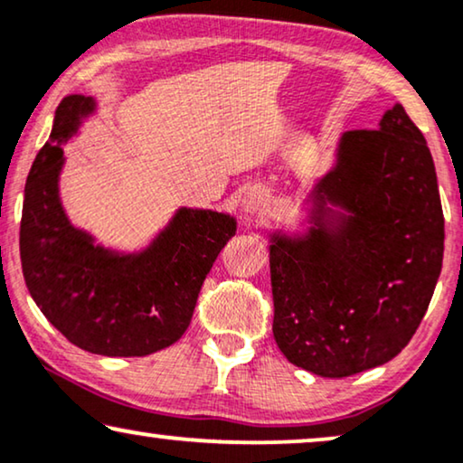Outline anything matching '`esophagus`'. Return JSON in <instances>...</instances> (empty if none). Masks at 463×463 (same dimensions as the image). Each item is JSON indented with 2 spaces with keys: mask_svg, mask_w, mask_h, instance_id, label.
<instances>
[{
  "mask_svg": "<svg viewBox=\"0 0 463 463\" xmlns=\"http://www.w3.org/2000/svg\"><path fill=\"white\" fill-rule=\"evenodd\" d=\"M240 206H242V211L246 214H261L265 208H268V195H265L263 189L252 187L242 195Z\"/></svg>",
  "mask_w": 463,
  "mask_h": 463,
  "instance_id": "esophagus-1",
  "label": "esophagus"
}]
</instances>
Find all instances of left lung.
<instances>
[{"instance_id": "8db88e82", "label": "left lung", "mask_w": 463, "mask_h": 463, "mask_svg": "<svg viewBox=\"0 0 463 463\" xmlns=\"http://www.w3.org/2000/svg\"><path fill=\"white\" fill-rule=\"evenodd\" d=\"M306 204L307 227L269 233L276 344L320 377L382 366L420 326L445 250L432 154L402 105L341 135Z\"/></svg>"}]
</instances>
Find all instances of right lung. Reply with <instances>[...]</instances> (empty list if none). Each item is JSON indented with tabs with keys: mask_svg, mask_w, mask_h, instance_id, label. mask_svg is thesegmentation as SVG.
Wrapping results in <instances>:
<instances>
[{
	"mask_svg": "<svg viewBox=\"0 0 463 463\" xmlns=\"http://www.w3.org/2000/svg\"><path fill=\"white\" fill-rule=\"evenodd\" d=\"M97 113V100L69 94L24 185L21 263L27 288L50 325L99 356H147L181 339L202 282L236 236V217L176 208L143 249L97 242L69 221L61 200L62 147Z\"/></svg>",
	"mask_w": 463,
	"mask_h": 463,
	"instance_id": "obj_1",
	"label": "right lung"
}]
</instances>
